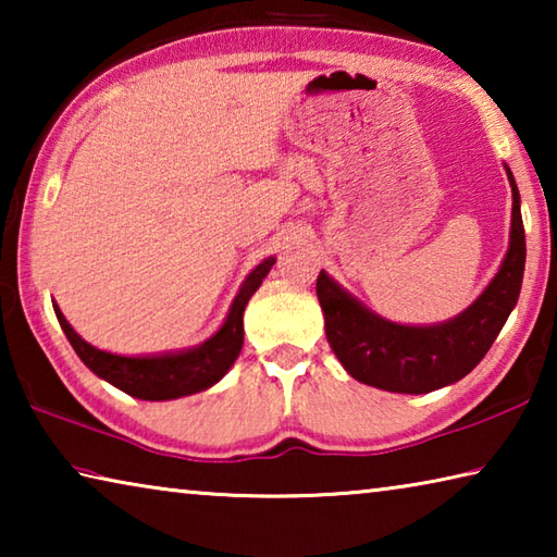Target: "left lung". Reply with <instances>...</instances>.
Masks as SVG:
<instances>
[{"label": "left lung", "instance_id": "obj_1", "mask_svg": "<svg viewBox=\"0 0 557 557\" xmlns=\"http://www.w3.org/2000/svg\"><path fill=\"white\" fill-rule=\"evenodd\" d=\"M513 191L511 245L484 295L451 322L437 326H400L371 314L329 280L317 277V297L324 309V329L338 361L356 381L391 393H430L459 379L482 361L516 307L525 268V233L521 196Z\"/></svg>", "mask_w": 557, "mask_h": 557}]
</instances>
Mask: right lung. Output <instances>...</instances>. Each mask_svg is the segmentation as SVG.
I'll use <instances>...</instances> for the list:
<instances>
[{
	"mask_svg": "<svg viewBox=\"0 0 557 557\" xmlns=\"http://www.w3.org/2000/svg\"><path fill=\"white\" fill-rule=\"evenodd\" d=\"M272 265H275V258L260 262V265L250 272L248 280L243 282L221 332L209 338L206 344H201L199 348H191V351L184 354L127 358L98 351V348H92L88 342H83V338L73 332V326L65 322L59 307L53 305V309L55 317H59L63 334L69 336L75 354L81 356V361L86 363L92 373L106 379L108 383L115 385V388L125 391L132 398L172 400L182 398V395L206 391L215 381H221L225 371L231 369L243 346L245 305H248V299L252 295H256V289L262 285V277L268 275Z\"/></svg>",
	"mask_w": 557,
	"mask_h": 557,
	"instance_id": "obj_1",
	"label": "right lung"
}]
</instances>
